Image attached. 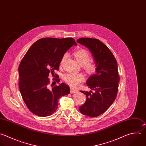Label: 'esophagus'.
Masks as SVG:
<instances>
[{"mask_svg":"<svg viewBox=\"0 0 146 146\" xmlns=\"http://www.w3.org/2000/svg\"><path fill=\"white\" fill-rule=\"evenodd\" d=\"M78 91H77V90L76 89H74V88H72V87L70 88V93H76Z\"/></svg>","mask_w":146,"mask_h":146,"instance_id":"34e87169","label":"esophagus"}]
</instances>
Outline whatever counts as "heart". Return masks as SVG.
Listing matches in <instances>:
<instances>
[{
    "mask_svg": "<svg viewBox=\"0 0 146 146\" xmlns=\"http://www.w3.org/2000/svg\"><path fill=\"white\" fill-rule=\"evenodd\" d=\"M74 55L80 64L83 66L84 70L89 74L93 73L96 72L97 66L96 62L90 60V56L89 53L85 49L80 48L74 52ZM66 54H65L61 59L60 65H62L66 57ZM65 82L73 87L78 86L85 80V76L81 73H68L64 77Z\"/></svg>",
    "mask_w": 146,
    "mask_h": 146,
    "instance_id": "obj_1",
    "label": "heart"
}]
</instances>
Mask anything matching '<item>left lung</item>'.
<instances>
[{"mask_svg":"<svg viewBox=\"0 0 146 146\" xmlns=\"http://www.w3.org/2000/svg\"><path fill=\"white\" fill-rule=\"evenodd\" d=\"M77 42L89 48L97 66L96 73L86 81L94 92L80 91L86 94V100L79 110L85 115L97 117L105 112L116 99L120 80L117 63L108 47L100 40L81 38Z\"/></svg>","mask_w":146,"mask_h":146,"instance_id":"1","label":"left lung"}]
</instances>
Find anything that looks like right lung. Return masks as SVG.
<instances>
[{
  "label": "right lung",
  "mask_w": 146,
  "mask_h": 146,
  "mask_svg": "<svg viewBox=\"0 0 146 146\" xmlns=\"http://www.w3.org/2000/svg\"><path fill=\"white\" fill-rule=\"evenodd\" d=\"M73 45H77L73 38H43L36 41L27 52L19 66V87L29 110L35 115L48 116L57 109L61 97L70 93L64 83L51 84L48 78L52 74L53 81L60 82L58 70L60 61ZM55 86H54V85Z\"/></svg>",
  "instance_id": "add662e5"
}]
</instances>
